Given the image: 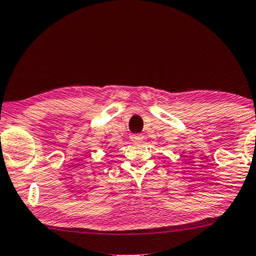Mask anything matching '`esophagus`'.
Wrapping results in <instances>:
<instances>
[{"mask_svg":"<svg viewBox=\"0 0 256 256\" xmlns=\"http://www.w3.org/2000/svg\"><path fill=\"white\" fill-rule=\"evenodd\" d=\"M130 140L133 141L134 144H139L144 140V136H142V135H139V134H133V135H130Z\"/></svg>","mask_w":256,"mask_h":256,"instance_id":"34e87169","label":"esophagus"}]
</instances>
